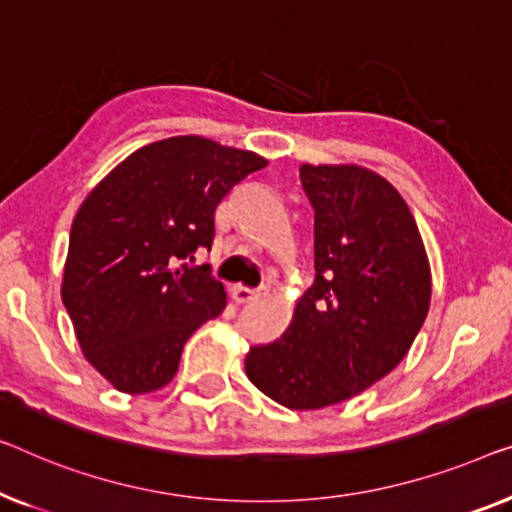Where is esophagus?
Listing matches in <instances>:
<instances>
[{
    "mask_svg": "<svg viewBox=\"0 0 512 512\" xmlns=\"http://www.w3.org/2000/svg\"><path fill=\"white\" fill-rule=\"evenodd\" d=\"M266 292H269V287L248 289V287L236 285V287H232V299H234L236 303H253V301H257V299H262V296H266Z\"/></svg>",
    "mask_w": 512,
    "mask_h": 512,
    "instance_id": "1",
    "label": "esophagus"
}]
</instances>
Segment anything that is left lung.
<instances>
[{"label": "left lung", "instance_id": "left-lung-1", "mask_svg": "<svg viewBox=\"0 0 512 512\" xmlns=\"http://www.w3.org/2000/svg\"><path fill=\"white\" fill-rule=\"evenodd\" d=\"M315 209V282L287 331L250 347L246 375L271 400L308 411L386 377L430 310V262L407 202L361 165H301Z\"/></svg>", "mask_w": 512, "mask_h": 512}]
</instances>
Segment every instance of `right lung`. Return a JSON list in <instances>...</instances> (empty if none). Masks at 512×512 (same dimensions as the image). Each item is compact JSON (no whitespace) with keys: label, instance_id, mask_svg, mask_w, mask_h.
<instances>
[{"label":"right lung","instance_id":"right-lung-1","mask_svg":"<svg viewBox=\"0 0 512 512\" xmlns=\"http://www.w3.org/2000/svg\"><path fill=\"white\" fill-rule=\"evenodd\" d=\"M266 165L209 137H167L121 160L80 204L61 301L82 354L117 391L170 384L186 340L223 312V282L181 259L211 248L220 200Z\"/></svg>","mask_w":512,"mask_h":512}]
</instances>
